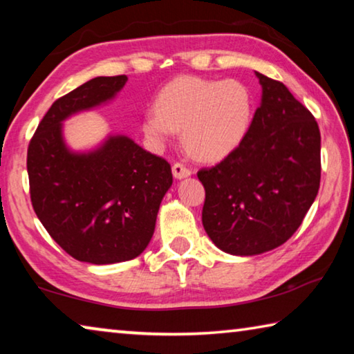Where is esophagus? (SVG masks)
Wrapping results in <instances>:
<instances>
[{
    "label": "esophagus",
    "mask_w": 354,
    "mask_h": 354,
    "mask_svg": "<svg viewBox=\"0 0 354 354\" xmlns=\"http://www.w3.org/2000/svg\"><path fill=\"white\" fill-rule=\"evenodd\" d=\"M171 171H173V176L176 179H184V178H189L190 176V171L187 167H184L183 164H175L171 167Z\"/></svg>",
    "instance_id": "obj_1"
}]
</instances>
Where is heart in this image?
<instances>
[{
	"label": "heart",
	"mask_w": 354,
	"mask_h": 354,
	"mask_svg": "<svg viewBox=\"0 0 354 354\" xmlns=\"http://www.w3.org/2000/svg\"><path fill=\"white\" fill-rule=\"evenodd\" d=\"M254 113V93L244 82L186 75L160 89L156 109L143 115L142 131L157 149L181 131L184 147L195 159L218 162L243 145Z\"/></svg>",
	"instance_id": "b5f03b06"
}]
</instances>
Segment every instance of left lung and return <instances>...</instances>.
Wrapping results in <instances>:
<instances>
[{"label":"left lung","mask_w":354,"mask_h":354,"mask_svg":"<svg viewBox=\"0 0 354 354\" xmlns=\"http://www.w3.org/2000/svg\"><path fill=\"white\" fill-rule=\"evenodd\" d=\"M261 102L243 145L197 173L206 190L201 221L218 249L265 254L288 241L318 194L322 137L283 83L255 72Z\"/></svg>","instance_id":"left-lung-1"}]
</instances>
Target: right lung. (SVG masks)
<instances>
[{
    "mask_svg": "<svg viewBox=\"0 0 354 354\" xmlns=\"http://www.w3.org/2000/svg\"><path fill=\"white\" fill-rule=\"evenodd\" d=\"M126 82V75L96 77L55 100L28 148L36 216L61 249L91 265L142 254L173 184L170 164L122 133H109L86 151L66 142L64 121L111 102Z\"/></svg>",
    "mask_w": 354,
    "mask_h": 354,
    "instance_id": "obj_1",
    "label": "right lung"
}]
</instances>
